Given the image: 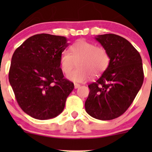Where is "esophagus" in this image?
I'll return each instance as SVG.
<instances>
[{
    "instance_id": "esophagus-1",
    "label": "esophagus",
    "mask_w": 152,
    "mask_h": 152,
    "mask_svg": "<svg viewBox=\"0 0 152 152\" xmlns=\"http://www.w3.org/2000/svg\"><path fill=\"white\" fill-rule=\"evenodd\" d=\"M80 87V85H79V84H74V87L76 89H77V88H79V87Z\"/></svg>"
}]
</instances>
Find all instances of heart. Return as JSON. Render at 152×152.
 <instances>
[{
	"instance_id": "1",
	"label": "heart",
	"mask_w": 152,
	"mask_h": 152,
	"mask_svg": "<svg viewBox=\"0 0 152 152\" xmlns=\"http://www.w3.org/2000/svg\"><path fill=\"white\" fill-rule=\"evenodd\" d=\"M70 52L64 51L60 56V65L62 72L68 74L73 69L76 61L79 68L72 71L67 79L76 83H83L93 76H100L110 65L108 52L102 47L81 39L70 48Z\"/></svg>"
}]
</instances>
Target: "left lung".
I'll return each instance as SVG.
<instances>
[{"mask_svg": "<svg viewBox=\"0 0 152 152\" xmlns=\"http://www.w3.org/2000/svg\"><path fill=\"white\" fill-rule=\"evenodd\" d=\"M96 40L110 55V65L96 82L88 85L86 112L99 120L108 121L124 114L143 82L142 59L127 39L114 34L98 35Z\"/></svg>", "mask_w": 152, "mask_h": 152, "instance_id": "8db88e82", "label": "left lung"}]
</instances>
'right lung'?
<instances>
[{
  "label": "right lung",
  "mask_w": 152,
  "mask_h": 152,
  "mask_svg": "<svg viewBox=\"0 0 152 152\" xmlns=\"http://www.w3.org/2000/svg\"><path fill=\"white\" fill-rule=\"evenodd\" d=\"M67 41L65 37L36 34L14 52L9 80L18 104L34 118L47 120L59 115L74 88L60 67Z\"/></svg>",
  "instance_id": "add662e5"
}]
</instances>
